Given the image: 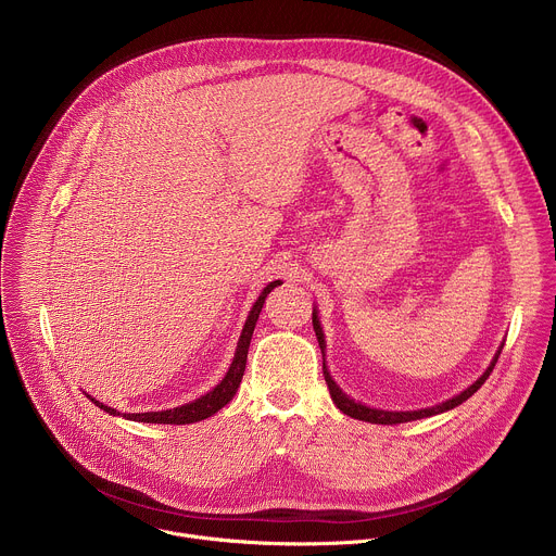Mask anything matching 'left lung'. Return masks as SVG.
I'll list each match as a JSON object with an SVG mask.
<instances>
[{
	"mask_svg": "<svg viewBox=\"0 0 556 556\" xmlns=\"http://www.w3.org/2000/svg\"><path fill=\"white\" fill-rule=\"evenodd\" d=\"M312 326H314L316 339H319V348H321V352H324V348H326V337H324L321 324H319V319H316V312H314V309H312ZM502 348H504V345H502ZM502 348L497 350V354H495L493 363L489 365V369H486L478 380H475L468 389H464L462 393L453 395V399H448L446 403H440V405L427 407V409H418V412H382V409H371V407H365V405L352 401L350 395H345V393L339 389V384L332 380V376H330V371H328V367H326V354H324V376H326V382H328V389H330V395H332L334 405H337L345 416L356 418V420H365V422H371V425H401V422H412V420L438 416V414L448 412V409L462 405L464 401H468L470 395H472L475 391H478V389L486 382V378L491 376V371H493V367H495V363H497V358H500V354H502Z\"/></svg>",
	"mask_w": 556,
	"mask_h": 556,
	"instance_id": "1",
	"label": "left lung"
}]
</instances>
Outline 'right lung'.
<instances>
[{"instance_id":"1","label":"right lung","mask_w":556,"mask_h":556,"mask_svg":"<svg viewBox=\"0 0 556 556\" xmlns=\"http://www.w3.org/2000/svg\"><path fill=\"white\" fill-rule=\"evenodd\" d=\"M281 286V281H270L264 292L260 294V299L255 301V305L251 307L249 312V319H247V326L242 330V337H240V343H237V350H235V358L226 371V376L222 378V382H217L208 393L200 395L198 401L193 403H187L182 407H174V409H167V412H147V414H121L94 399H90L97 407H101L103 412H108L110 416H123L127 420H136V422H149V425H191V422H200L204 418H211L213 414H217L224 405H228L232 401V395L237 391V387H240L242 382V376H244V369H247V358H249V348H251V337L255 332V326H257V319H260V312L264 307V301L266 296L270 294L273 288Z\"/></svg>"}]
</instances>
